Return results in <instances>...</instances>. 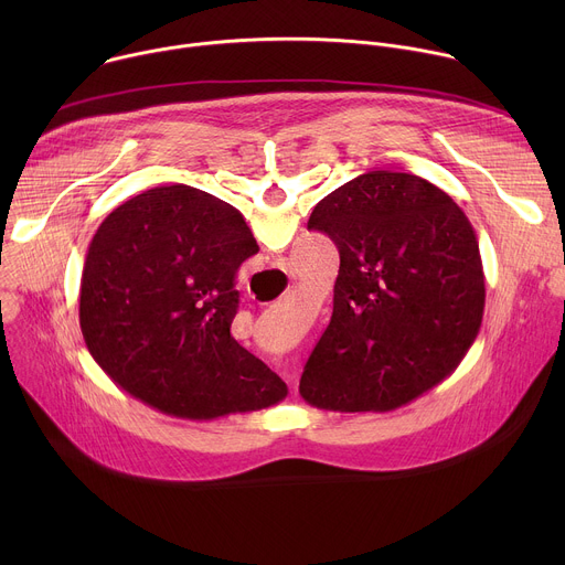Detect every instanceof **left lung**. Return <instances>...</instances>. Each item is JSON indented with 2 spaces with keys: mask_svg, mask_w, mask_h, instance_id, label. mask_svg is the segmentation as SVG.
<instances>
[{
  "mask_svg": "<svg viewBox=\"0 0 565 565\" xmlns=\"http://www.w3.org/2000/svg\"><path fill=\"white\" fill-rule=\"evenodd\" d=\"M308 230L340 250L333 315L299 393L327 412H391L449 377L473 344L486 275L449 194L407 172H366L321 199Z\"/></svg>",
  "mask_w": 565,
  "mask_h": 565,
  "instance_id": "8db88e82",
  "label": "left lung"
}]
</instances>
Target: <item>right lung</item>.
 Segmentation results:
<instances>
[{
	"instance_id": "right-lung-1",
	"label": "right lung",
	"mask_w": 565,
	"mask_h": 565,
	"mask_svg": "<svg viewBox=\"0 0 565 565\" xmlns=\"http://www.w3.org/2000/svg\"><path fill=\"white\" fill-rule=\"evenodd\" d=\"M257 250L241 212L196 188L125 201L94 234L79 281L92 358L168 416L214 420L277 405L286 382L230 335L236 270Z\"/></svg>"
}]
</instances>
